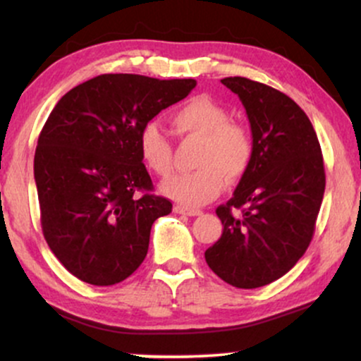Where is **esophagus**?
<instances>
[{"mask_svg":"<svg viewBox=\"0 0 361 361\" xmlns=\"http://www.w3.org/2000/svg\"><path fill=\"white\" fill-rule=\"evenodd\" d=\"M176 214H183V215H190V217H195V215H200L202 210L198 209H188V207H183V205H176L175 209Z\"/></svg>","mask_w":361,"mask_h":361,"instance_id":"1","label":"esophagus"}]
</instances>
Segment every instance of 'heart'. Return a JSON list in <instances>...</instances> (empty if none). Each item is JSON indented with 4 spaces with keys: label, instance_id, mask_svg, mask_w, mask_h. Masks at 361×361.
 I'll list each match as a JSON object with an SVG mask.
<instances>
[{
    "label": "heart",
    "instance_id": "obj_1",
    "mask_svg": "<svg viewBox=\"0 0 361 361\" xmlns=\"http://www.w3.org/2000/svg\"><path fill=\"white\" fill-rule=\"evenodd\" d=\"M178 135L200 139L193 164L198 169L169 178L161 192L185 207L209 204L221 193L226 181L239 180L252 157V140L243 126L231 122L229 111L209 97H195L171 115ZM139 152L146 166L166 178L173 169V147L156 123L139 134Z\"/></svg>",
    "mask_w": 361,
    "mask_h": 361
}]
</instances>
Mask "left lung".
<instances>
[{
	"label": "left lung",
	"instance_id": "left-lung-1",
	"mask_svg": "<svg viewBox=\"0 0 361 361\" xmlns=\"http://www.w3.org/2000/svg\"><path fill=\"white\" fill-rule=\"evenodd\" d=\"M222 85L246 110L252 157L233 198L215 210L224 231L205 261L233 287L258 288L292 270L309 247L324 163L316 130L292 98L247 78H224Z\"/></svg>",
	"mask_w": 361,
	"mask_h": 361
}]
</instances>
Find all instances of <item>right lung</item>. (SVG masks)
I'll return each mask as SVG.
<instances>
[{
    "label": "right lung",
    "mask_w": 361,
    "mask_h": 361,
    "mask_svg": "<svg viewBox=\"0 0 361 361\" xmlns=\"http://www.w3.org/2000/svg\"><path fill=\"white\" fill-rule=\"evenodd\" d=\"M195 86V80L102 74L54 106L37 142L34 176L45 241L76 279L120 283L146 258L152 224L173 205L151 193L139 134Z\"/></svg>",
    "instance_id": "1"
}]
</instances>
